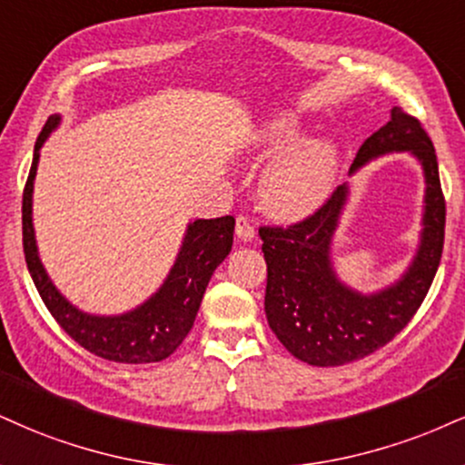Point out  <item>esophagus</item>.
<instances>
[{
  "label": "esophagus",
  "mask_w": 465,
  "mask_h": 465,
  "mask_svg": "<svg viewBox=\"0 0 465 465\" xmlns=\"http://www.w3.org/2000/svg\"><path fill=\"white\" fill-rule=\"evenodd\" d=\"M236 236L242 240V242H251L255 238V227L251 225L249 218L238 216L236 218Z\"/></svg>",
  "instance_id": "34e87169"
}]
</instances>
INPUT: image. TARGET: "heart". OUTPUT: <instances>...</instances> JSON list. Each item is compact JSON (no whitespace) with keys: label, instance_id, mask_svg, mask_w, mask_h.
I'll use <instances>...</instances> for the list:
<instances>
[{"label":"heart","instance_id":"obj_1","mask_svg":"<svg viewBox=\"0 0 465 465\" xmlns=\"http://www.w3.org/2000/svg\"><path fill=\"white\" fill-rule=\"evenodd\" d=\"M292 114L266 119L253 134L257 153H279L262 171L257 193L268 214L294 221L312 214L331 194L338 177V147L324 136L300 138Z\"/></svg>","mask_w":465,"mask_h":465}]
</instances>
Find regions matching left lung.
Wrapping results in <instances>:
<instances>
[{
    "label": "left lung",
    "mask_w": 465,
    "mask_h": 465,
    "mask_svg": "<svg viewBox=\"0 0 465 465\" xmlns=\"http://www.w3.org/2000/svg\"><path fill=\"white\" fill-rule=\"evenodd\" d=\"M392 153H407L420 164L424 197L416 251L388 286L361 292L335 271L333 240L353 193L351 182L299 225L260 229L268 271V324L279 342L310 366H342L388 344L416 314L438 272L446 205L433 143L420 123L401 108L390 110V121L357 151L349 177Z\"/></svg>",
    "instance_id": "8db88e82"
}]
</instances>
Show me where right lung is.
I'll return each instance as SVG.
<instances>
[{"instance_id": "obj_1", "label": "right lung", "mask_w": 465, "mask_h": 465, "mask_svg": "<svg viewBox=\"0 0 465 465\" xmlns=\"http://www.w3.org/2000/svg\"><path fill=\"white\" fill-rule=\"evenodd\" d=\"M60 123H63L60 114L49 116L45 123L35 144L30 177L24 190V251L32 282L60 327L91 353L119 363H153L166 360L193 329L205 288L218 264L232 251L236 221L233 216L190 221L169 275L141 305L121 314H91L80 310L55 288L49 277L38 253L35 216H32L41 149L58 130Z\"/></svg>"}]
</instances>
